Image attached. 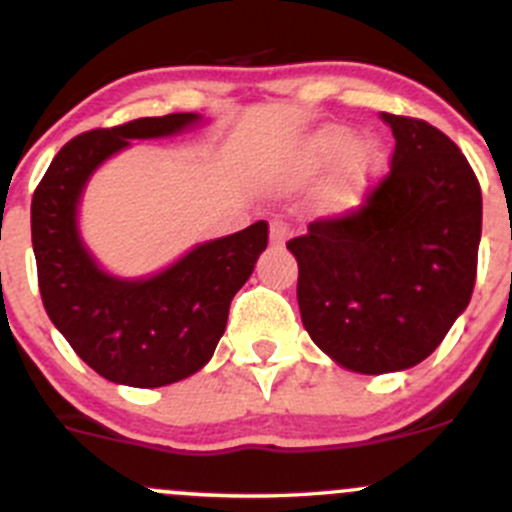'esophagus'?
Returning <instances> with one entry per match:
<instances>
[{
	"label": "esophagus",
	"mask_w": 512,
	"mask_h": 512,
	"mask_svg": "<svg viewBox=\"0 0 512 512\" xmlns=\"http://www.w3.org/2000/svg\"><path fill=\"white\" fill-rule=\"evenodd\" d=\"M289 240V225L282 220H272L270 223V242L272 245H285Z\"/></svg>",
	"instance_id": "34e87169"
}]
</instances>
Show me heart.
I'll use <instances>...</instances> for the list:
<instances>
[{"label": "heart", "mask_w": 512, "mask_h": 512, "mask_svg": "<svg viewBox=\"0 0 512 512\" xmlns=\"http://www.w3.org/2000/svg\"><path fill=\"white\" fill-rule=\"evenodd\" d=\"M376 163H379L376 148L366 146V143L356 146L352 131L332 128L307 146L302 158V178L322 180L324 175L339 167L327 193H324V208L332 210V213H344L364 198Z\"/></svg>", "instance_id": "b5f03b06"}]
</instances>
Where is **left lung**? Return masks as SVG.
Returning a JSON list of instances; mask_svg holds the SVG:
<instances>
[{
    "mask_svg": "<svg viewBox=\"0 0 512 512\" xmlns=\"http://www.w3.org/2000/svg\"><path fill=\"white\" fill-rule=\"evenodd\" d=\"M391 168L359 208L292 237L297 302L312 342L359 374L426 359L476 285L483 200L461 148L431 123L381 113Z\"/></svg>",
    "mask_w": 512,
    "mask_h": 512,
    "instance_id": "1",
    "label": "left lung"
}]
</instances>
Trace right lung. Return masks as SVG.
Here are the masks:
<instances>
[{
	"label": "right lung",
	"instance_id": "obj_1",
	"mask_svg": "<svg viewBox=\"0 0 512 512\" xmlns=\"http://www.w3.org/2000/svg\"><path fill=\"white\" fill-rule=\"evenodd\" d=\"M195 113L136 118L71 138L32 198V245L46 314L76 354L113 384L156 389L203 369L225 332L237 289L267 247L265 220L198 245L151 280L106 275L84 247L76 205L91 173L133 138H160Z\"/></svg>",
	"mask_w": 512,
	"mask_h": 512
}]
</instances>
